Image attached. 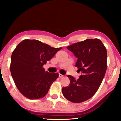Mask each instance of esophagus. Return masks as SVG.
Here are the masks:
<instances>
[{
    "instance_id": "1",
    "label": "esophagus",
    "mask_w": 121,
    "mask_h": 121,
    "mask_svg": "<svg viewBox=\"0 0 121 121\" xmlns=\"http://www.w3.org/2000/svg\"><path fill=\"white\" fill-rule=\"evenodd\" d=\"M59 77H60V78H63L64 77V75L60 74V73H59Z\"/></svg>"
}]
</instances>
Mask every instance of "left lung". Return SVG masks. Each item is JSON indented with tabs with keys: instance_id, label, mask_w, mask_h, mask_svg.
Instances as JSON below:
<instances>
[{
	"instance_id": "1",
	"label": "left lung",
	"mask_w": 121,
	"mask_h": 121,
	"mask_svg": "<svg viewBox=\"0 0 121 121\" xmlns=\"http://www.w3.org/2000/svg\"><path fill=\"white\" fill-rule=\"evenodd\" d=\"M67 48L78 59L75 66L81 74L78 80L68 75L70 83L62 87V94L72 102L81 103L92 98L100 87L107 68V52L98 39H87Z\"/></svg>"
}]
</instances>
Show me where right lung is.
<instances>
[{
  "label": "right lung",
  "mask_w": 121,
  "mask_h": 121,
  "mask_svg": "<svg viewBox=\"0 0 121 121\" xmlns=\"http://www.w3.org/2000/svg\"><path fill=\"white\" fill-rule=\"evenodd\" d=\"M61 49L37 40H24L17 45L11 55L10 72L22 95L29 99H38L46 95L59 74L45 71L43 65Z\"/></svg>",
  "instance_id": "obj_1"
}]
</instances>
